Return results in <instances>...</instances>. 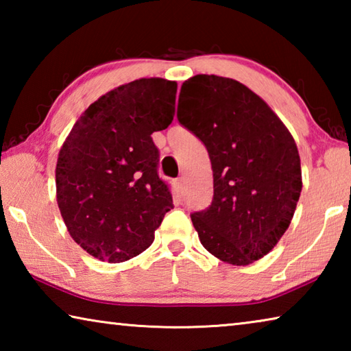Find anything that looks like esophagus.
Masks as SVG:
<instances>
[{"instance_id":"obj_1","label":"esophagus","mask_w":351,"mask_h":351,"mask_svg":"<svg viewBox=\"0 0 351 351\" xmlns=\"http://www.w3.org/2000/svg\"><path fill=\"white\" fill-rule=\"evenodd\" d=\"M176 189L180 190L181 193L184 192V178H182V176L178 178V180H176Z\"/></svg>"}]
</instances>
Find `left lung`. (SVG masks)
<instances>
[{
    "mask_svg": "<svg viewBox=\"0 0 351 351\" xmlns=\"http://www.w3.org/2000/svg\"><path fill=\"white\" fill-rule=\"evenodd\" d=\"M178 121L212 164V204L190 215L201 245L230 265L260 260L287 232L302 192L293 136L263 99L218 75L182 83Z\"/></svg>",
    "mask_w": 351,
    "mask_h": 351,
    "instance_id": "1",
    "label": "left lung"
}]
</instances>
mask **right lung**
Returning a JSON list of instances; mask_svg holds the SVG:
<instances>
[{
    "mask_svg": "<svg viewBox=\"0 0 351 351\" xmlns=\"http://www.w3.org/2000/svg\"><path fill=\"white\" fill-rule=\"evenodd\" d=\"M176 88L158 77L114 88L88 106L60 148L58 209L93 257L121 263L144 252L173 209L152 134L173 121Z\"/></svg>",
    "mask_w": 351,
    "mask_h": 351,
    "instance_id": "add662e5",
    "label": "right lung"
}]
</instances>
